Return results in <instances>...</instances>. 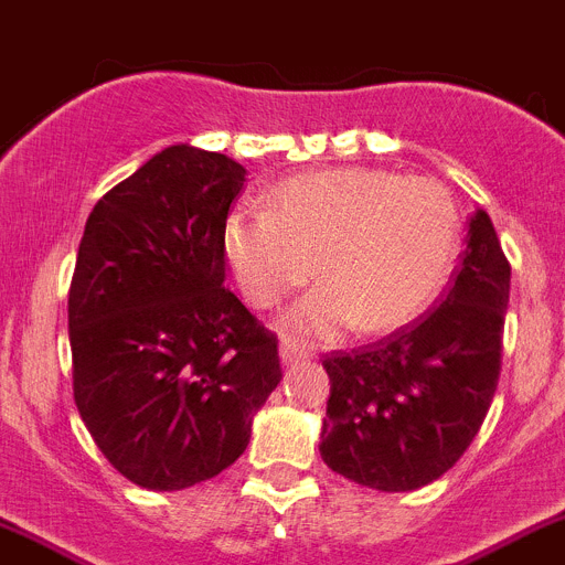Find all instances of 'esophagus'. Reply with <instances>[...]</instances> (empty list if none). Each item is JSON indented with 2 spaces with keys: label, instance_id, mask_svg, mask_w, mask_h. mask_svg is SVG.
I'll return each mask as SVG.
<instances>
[{
  "label": "esophagus",
  "instance_id": "esophagus-1",
  "mask_svg": "<svg viewBox=\"0 0 565 565\" xmlns=\"http://www.w3.org/2000/svg\"><path fill=\"white\" fill-rule=\"evenodd\" d=\"M278 354H281L284 362H298V360H303V356H307V351H303V348H300L295 340L284 337L281 348H278Z\"/></svg>",
  "mask_w": 565,
  "mask_h": 565
}]
</instances>
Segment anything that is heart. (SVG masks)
Masks as SVG:
<instances>
[{"label": "heart", "mask_w": 565, "mask_h": 565, "mask_svg": "<svg viewBox=\"0 0 565 565\" xmlns=\"http://www.w3.org/2000/svg\"><path fill=\"white\" fill-rule=\"evenodd\" d=\"M223 250L250 307L273 309L318 270L323 284L295 303L298 334L402 329L446 287L460 250V214L429 178L340 167L278 183L267 209H236Z\"/></svg>", "instance_id": "obj_1"}]
</instances>
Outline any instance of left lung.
Masks as SVG:
<instances>
[{
  "mask_svg": "<svg viewBox=\"0 0 565 565\" xmlns=\"http://www.w3.org/2000/svg\"><path fill=\"white\" fill-rule=\"evenodd\" d=\"M508 300L510 262L477 209L440 307L373 345L326 354V466L387 493L418 490L449 471L497 393Z\"/></svg>",
  "mask_w": 565,
  "mask_h": 565,
  "instance_id": "left-lung-1",
  "label": "left lung"
}]
</instances>
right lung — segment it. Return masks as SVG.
<instances>
[{
    "label": "right lung",
    "mask_w": 565,
    "mask_h": 565,
    "mask_svg": "<svg viewBox=\"0 0 565 565\" xmlns=\"http://www.w3.org/2000/svg\"><path fill=\"white\" fill-rule=\"evenodd\" d=\"M245 167L175 145L97 200L68 287L72 390L105 460L183 490L239 460L281 382L278 340L225 287Z\"/></svg>",
    "instance_id": "add662e5"
}]
</instances>
